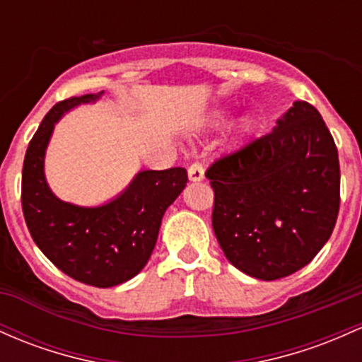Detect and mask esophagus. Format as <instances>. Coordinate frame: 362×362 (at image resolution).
<instances>
[{
	"mask_svg": "<svg viewBox=\"0 0 362 362\" xmlns=\"http://www.w3.org/2000/svg\"><path fill=\"white\" fill-rule=\"evenodd\" d=\"M189 178L192 182H201L204 178V168H202L201 163L196 161L189 166Z\"/></svg>",
	"mask_w": 362,
	"mask_h": 362,
	"instance_id": "34e87169",
	"label": "esophagus"
}]
</instances>
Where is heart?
I'll return each mask as SVG.
<instances>
[{
	"mask_svg": "<svg viewBox=\"0 0 362 362\" xmlns=\"http://www.w3.org/2000/svg\"><path fill=\"white\" fill-rule=\"evenodd\" d=\"M214 122H220V117H218L216 120H214ZM251 125H252V120H251V118H245L244 123H242V127H244L245 130H249V129H251Z\"/></svg>",
	"mask_w": 362,
	"mask_h": 362,
	"instance_id": "heart-1",
	"label": "heart"
}]
</instances>
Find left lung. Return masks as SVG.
Returning a JSON list of instances; mask_svg holds the SVG:
<instances>
[{
    "label": "left lung",
    "mask_w": 362,
    "mask_h": 362,
    "mask_svg": "<svg viewBox=\"0 0 362 362\" xmlns=\"http://www.w3.org/2000/svg\"><path fill=\"white\" fill-rule=\"evenodd\" d=\"M213 230L226 259L245 275L278 280L321 251L340 208L335 141L320 111L296 101L269 134L206 170Z\"/></svg>",
    "instance_id": "obj_1"
}]
</instances>
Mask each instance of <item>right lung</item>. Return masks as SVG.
<instances>
[{
    "instance_id": "right-lung-1",
    "label": "right lung",
    "mask_w": 362,
    "mask_h": 362,
    "mask_svg": "<svg viewBox=\"0 0 362 362\" xmlns=\"http://www.w3.org/2000/svg\"><path fill=\"white\" fill-rule=\"evenodd\" d=\"M84 94L53 106L30 139L22 168V209L27 228L42 254L74 280L108 288L144 268L156 245L161 218L189 182L187 170H146L129 189L99 208L59 201L46 184L45 153L54 123L66 110L96 101Z\"/></svg>"
}]
</instances>
